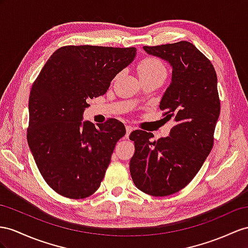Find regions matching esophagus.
<instances>
[{
    "instance_id": "obj_1",
    "label": "esophagus",
    "mask_w": 248,
    "mask_h": 248,
    "mask_svg": "<svg viewBox=\"0 0 248 248\" xmlns=\"http://www.w3.org/2000/svg\"><path fill=\"white\" fill-rule=\"evenodd\" d=\"M132 131H133V128H132L131 125H126V126H125V137H126V138L129 137V135L131 134Z\"/></svg>"
}]
</instances>
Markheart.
I'll return each instance as SVG.
<instances>
[{"label": "heart", "instance_id": "obj_1", "mask_svg": "<svg viewBox=\"0 0 248 248\" xmlns=\"http://www.w3.org/2000/svg\"><path fill=\"white\" fill-rule=\"evenodd\" d=\"M137 70L141 79L158 74H166L167 72L164 63L155 56H145V58H143L139 62Z\"/></svg>", "mask_w": 248, "mask_h": 248}]
</instances>
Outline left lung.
I'll use <instances>...</instances> for the list:
<instances>
[{
  "instance_id": "left-lung-1",
  "label": "left lung",
  "mask_w": 248,
  "mask_h": 248,
  "mask_svg": "<svg viewBox=\"0 0 248 248\" xmlns=\"http://www.w3.org/2000/svg\"><path fill=\"white\" fill-rule=\"evenodd\" d=\"M144 51L167 61L173 68L172 81L159 108L176 124L168 137L151 141L152 133H131L135 153L130 161L133 182L155 197L179 192L199 172L214 144L220 115L217 74L206 56L192 43L181 41L143 46Z\"/></svg>"
}]
</instances>
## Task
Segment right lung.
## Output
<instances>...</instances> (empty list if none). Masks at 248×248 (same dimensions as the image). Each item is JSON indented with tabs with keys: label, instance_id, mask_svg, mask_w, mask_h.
Here are the masks:
<instances>
[{
	"label": "right lung",
	"instance_id": "right-lung-1",
	"mask_svg": "<svg viewBox=\"0 0 248 248\" xmlns=\"http://www.w3.org/2000/svg\"><path fill=\"white\" fill-rule=\"evenodd\" d=\"M136 48L63 46L50 56L31 88L27 140L47 185L71 199L96 192L125 128L111 118L82 123L88 101L104 95Z\"/></svg>",
	"mask_w": 248,
	"mask_h": 248
}]
</instances>
